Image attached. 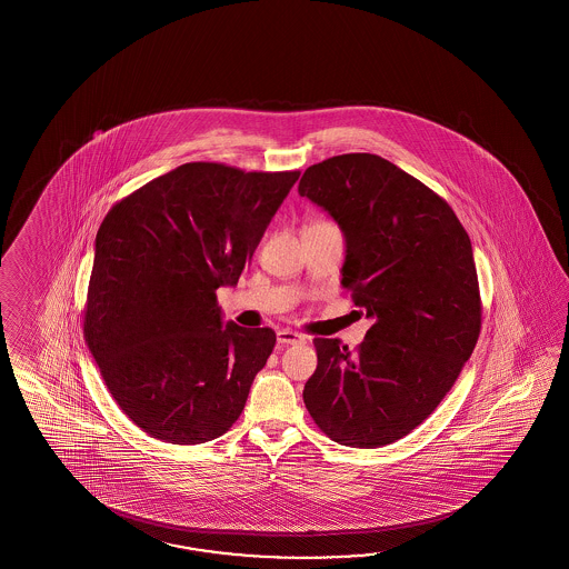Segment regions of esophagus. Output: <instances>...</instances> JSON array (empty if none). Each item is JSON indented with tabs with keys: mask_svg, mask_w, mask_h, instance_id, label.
Wrapping results in <instances>:
<instances>
[{
	"mask_svg": "<svg viewBox=\"0 0 569 569\" xmlns=\"http://www.w3.org/2000/svg\"><path fill=\"white\" fill-rule=\"evenodd\" d=\"M277 341L282 343V346H297V343H305L307 338L301 336V333H297V331H292V329H280L279 333H277Z\"/></svg>",
	"mask_w": 569,
	"mask_h": 569,
	"instance_id": "34e87169",
	"label": "esophagus"
}]
</instances>
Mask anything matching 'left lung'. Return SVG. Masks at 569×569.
<instances>
[{
    "label": "left lung",
    "instance_id": "left-lung-1",
    "mask_svg": "<svg viewBox=\"0 0 569 569\" xmlns=\"http://www.w3.org/2000/svg\"><path fill=\"white\" fill-rule=\"evenodd\" d=\"M299 194L343 231L341 284L375 321L356 351L313 339L302 400L333 441L382 448L436 411L472 356L482 326L472 242L446 199L376 154L309 167Z\"/></svg>",
    "mask_w": 569,
    "mask_h": 569
}]
</instances>
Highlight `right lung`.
<instances>
[{"mask_svg": "<svg viewBox=\"0 0 569 569\" xmlns=\"http://www.w3.org/2000/svg\"><path fill=\"white\" fill-rule=\"evenodd\" d=\"M299 174L187 162L109 209L83 333L111 397L148 436L197 446L242 415L277 336L223 323L216 290L238 284Z\"/></svg>", "mask_w": 569, "mask_h": 569, "instance_id": "1", "label": "right lung"}]
</instances>
